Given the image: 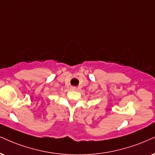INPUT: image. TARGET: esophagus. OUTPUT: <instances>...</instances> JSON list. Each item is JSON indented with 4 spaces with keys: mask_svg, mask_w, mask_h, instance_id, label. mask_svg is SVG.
<instances>
[{
    "mask_svg": "<svg viewBox=\"0 0 155 155\" xmlns=\"http://www.w3.org/2000/svg\"><path fill=\"white\" fill-rule=\"evenodd\" d=\"M71 90L72 91H76V90H77V87H74V86H72V87H71Z\"/></svg>",
    "mask_w": 155,
    "mask_h": 155,
    "instance_id": "34e87169",
    "label": "esophagus"
}]
</instances>
